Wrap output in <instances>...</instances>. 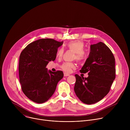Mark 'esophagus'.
<instances>
[{"mask_svg": "<svg viewBox=\"0 0 130 130\" xmlns=\"http://www.w3.org/2000/svg\"><path fill=\"white\" fill-rule=\"evenodd\" d=\"M69 76V74H68V73H66L65 72L64 73V77H67V76Z\"/></svg>", "mask_w": 130, "mask_h": 130, "instance_id": "1", "label": "esophagus"}]
</instances>
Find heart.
Instances as JSON below:
<instances>
[{
  "instance_id": "heart-1",
  "label": "heart",
  "mask_w": 130,
  "mask_h": 130,
  "mask_svg": "<svg viewBox=\"0 0 130 130\" xmlns=\"http://www.w3.org/2000/svg\"><path fill=\"white\" fill-rule=\"evenodd\" d=\"M66 47L69 50L74 52L73 59H76L79 62H83L87 58V53L84 50L85 44L81 41H75L69 42L66 45ZM64 51L62 48H60L57 52V55L58 58L62 57ZM76 65L74 63L66 62L63 63L61 68L62 70L67 73L71 71L72 69L75 68Z\"/></svg>"
}]
</instances>
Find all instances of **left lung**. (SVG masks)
I'll use <instances>...</instances> for the list:
<instances>
[{
  "label": "left lung",
  "mask_w": 130,
  "mask_h": 130,
  "mask_svg": "<svg viewBox=\"0 0 130 130\" xmlns=\"http://www.w3.org/2000/svg\"><path fill=\"white\" fill-rule=\"evenodd\" d=\"M115 60L112 52L103 43L90 46L89 57L80 70L81 73L88 72V77L75 75L74 90L82 102L96 103L108 93L116 77Z\"/></svg>",
  "instance_id": "1"
}]
</instances>
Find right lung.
I'll list each match as a JSON object with an SVG mask.
<instances>
[{
    "mask_svg": "<svg viewBox=\"0 0 130 130\" xmlns=\"http://www.w3.org/2000/svg\"><path fill=\"white\" fill-rule=\"evenodd\" d=\"M63 42L43 39L28 45L22 51L19 60V77L24 94L37 103L47 101L54 94L62 71H48L47 65L57 57L58 48Z\"/></svg>",
    "mask_w": 130,
    "mask_h": 130,
    "instance_id": "right-lung-1",
    "label": "right lung"
}]
</instances>
